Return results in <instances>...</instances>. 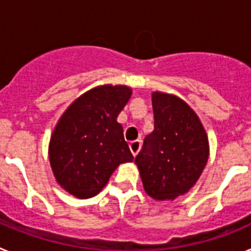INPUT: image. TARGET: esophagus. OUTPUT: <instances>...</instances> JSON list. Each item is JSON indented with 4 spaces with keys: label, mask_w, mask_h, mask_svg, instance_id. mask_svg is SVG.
Returning a JSON list of instances; mask_svg holds the SVG:
<instances>
[{
    "label": "esophagus",
    "mask_w": 251,
    "mask_h": 251,
    "mask_svg": "<svg viewBox=\"0 0 251 251\" xmlns=\"http://www.w3.org/2000/svg\"><path fill=\"white\" fill-rule=\"evenodd\" d=\"M129 150H130V152H132V154L134 157L137 156V154H138V152H139V150H141V141H138V139H137V141H132L129 143Z\"/></svg>",
    "instance_id": "obj_1"
}]
</instances>
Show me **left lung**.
Returning <instances> with one entry per match:
<instances>
[{"instance_id": "1", "label": "left lung", "mask_w": 251, "mask_h": 251, "mask_svg": "<svg viewBox=\"0 0 251 251\" xmlns=\"http://www.w3.org/2000/svg\"><path fill=\"white\" fill-rule=\"evenodd\" d=\"M152 105L154 129L134 163L148 196L174 201L200 178L210 154L208 137L196 112L177 95L156 90Z\"/></svg>"}]
</instances>
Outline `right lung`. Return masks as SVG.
I'll list each match as a JSON object with an SVG mask.
<instances>
[{"label":"right lung","mask_w":251,"mask_h":251,"mask_svg":"<svg viewBox=\"0 0 251 251\" xmlns=\"http://www.w3.org/2000/svg\"><path fill=\"white\" fill-rule=\"evenodd\" d=\"M130 97L128 85H98L77 97L57 121L49 161L57 185L74 197H94L115 168L133 161L117 121Z\"/></svg>","instance_id":"obj_1"}]
</instances>
